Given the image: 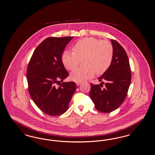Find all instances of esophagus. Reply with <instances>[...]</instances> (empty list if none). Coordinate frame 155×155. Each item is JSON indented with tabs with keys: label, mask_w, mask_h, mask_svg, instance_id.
Masks as SVG:
<instances>
[{
	"label": "esophagus",
	"mask_w": 155,
	"mask_h": 155,
	"mask_svg": "<svg viewBox=\"0 0 155 155\" xmlns=\"http://www.w3.org/2000/svg\"><path fill=\"white\" fill-rule=\"evenodd\" d=\"M76 84H77V86H78V85H80V84H81V82H77V83H76Z\"/></svg>",
	"instance_id": "34e87169"
}]
</instances>
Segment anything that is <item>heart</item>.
Wrapping results in <instances>:
<instances>
[{"label": "heart", "instance_id": "obj_1", "mask_svg": "<svg viewBox=\"0 0 155 155\" xmlns=\"http://www.w3.org/2000/svg\"><path fill=\"white\" fill-rule=\"evenodd\" d=\"M73 50V52L66 51L62 55L64 67L73 71L84 59V66H85L71 73L70 78L74 82L85 81L92 78L96 73L103 74L111 64L114 48L107 40L100 41L94 37H85L75 44Z\"/></svg>", "mask_w": 155, "mask_h": 155}]
</instances>
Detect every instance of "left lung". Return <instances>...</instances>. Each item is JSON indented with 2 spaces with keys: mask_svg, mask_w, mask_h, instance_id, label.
Returning <instances> with one entry per match:
<instances>
[{
  "mask_svg": "<svg viewBox=\"0 0 155 155\" xmlns=\"http://www.w3.org/2000/svg\"><path fill=\"white\" fill-rule=\"evenodd\" d=\"M114 56L107 71L98 78L103 85L91 84L89 96L99 111L108 113L117 110L126 99L130 87L131 73L128 56L122 46L111 40Z\"/></svg>",
  "mask_w": 155,
  "mask_h": 155,
  "instance_id": "left-lung-1",
  "label": "left lung"
}]
</instances>
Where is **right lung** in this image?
Returning a JSON list of instances; mask_svg holds the SVG:
<instances>
[{
	"label": "right lung",
	"instance_id": "1",
	"mask_svg": "<svg viewBox=\"0 0 155 155\" xmlns=\"http://www.w3.org/2000/svg\"><path fill=\"white\" fill-rule=\"evenodd\" d=\"M73 36L48 37L35 50L29 62L26 77L28 91L37 107L50 116L62 115L77 89L74 82H62L68 75L62 60L66 45Z\"/></svg>",
	"mask_w": 155,
	"mask_h": 155
}]
</instances>
